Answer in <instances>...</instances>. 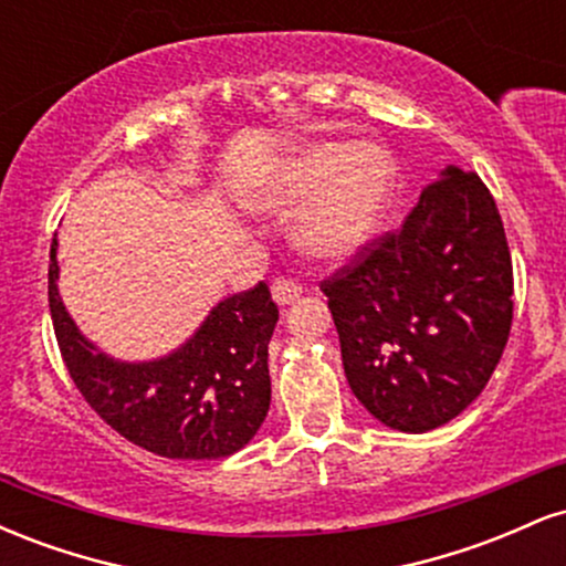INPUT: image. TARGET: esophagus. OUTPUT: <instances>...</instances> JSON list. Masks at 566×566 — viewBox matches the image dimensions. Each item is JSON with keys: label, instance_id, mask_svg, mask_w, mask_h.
I'll use <instances>...</instances> for the list:
<instances>
[{"label": "esophagus", "instance_id": "esophagus-1", "mask_svg": "<svg viewBox=\"0 0 566 566\" xmlns=\"http://www.w3.org/2000/svg\"><path fill=\"white\" fill-rule=\"evenodd\" d=\"M301 284H295L292 279H276V282L271 284V297H274L276 305L295 303L297 297H301Z\"/></svg>", "mask_w": 566, "mask_h": 566}]
</instances>
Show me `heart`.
<instances>
[{
	"instance_id": "obj_1",
	"label": "heart",
	"mask_w": 566,
	"mask_h": 566,
	"mask_svg": "<svg viewBox=\"0 0 566 566\" xmlns=\"http://www.w3.org/2000/svg\"><path fill=\"white\" fill-rule=\"evenodd\" d=\"M399 165L373 140H311L274 172L239 188L255 216L292 218V242L316 261H348L378 237L394 201Z\"/></svg>"
}]
</instances>
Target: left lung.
I'll list each match as a JSON object with an SVG mask.
<instances>
[{"mask_svg": "<svg viewBox=\"0 0 566 566\" xmlns=\"http://www.w3.org/2000/svg\"><path fill=\"white\" fill-rule=\"evenodd\" d=\"M350 391L382 426L450 423L495 373L513 314V271L495 199L447 165L401 229L322 284Z\"/></svg>", "mask_w": 566, "mask_h": 566, "instance_id": "obj_1", "label": "left lung"}]
</instances>
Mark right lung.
I'll return each instance as SVG.
<instances>
[{
  "label": "right lung",
  "instance_id": "add662e5",
  "mask_svg": "<svg viewBox=\"0 0 566 566\" xmlns=\"http://www.w3.org/2000/svg\"><path fill=\"white\" fill-rule=\"evenodd\" d=\"M57 239L50 247V314L71 378L114 431L178 460L239 452L271 405L269 340L276 303L261 282L212 305L186 343L157 359L127 361L97 348L71 319L57 290Z\"/></svg>",
  "mask_w": 566,
  "mask_h": 566
}]
</instances>
